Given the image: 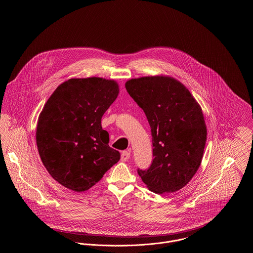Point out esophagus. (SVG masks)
I'll list each match as a JSON object with an SVG mask.
<instances>
[{"label":"esophagus","instance_id":"esophagus-1","mask_svg":"<svg viewBox=\"0 0 253 253\" xmlns=\"http://www.w3.org/2000/svg\"><path fill=\"white\" fill-rule=\"evenodd\" d=\"M130 157V153L128 151H123L121 153V161H127Z\"/></svg>","mask_w":253,"mask_h":253}]
</instances>
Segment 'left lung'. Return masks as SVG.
I'll use <instances>...</instances> for the list:
<instances>
[{"instance_id":"8db88e82","label":"left lung","mask_w":253,"mask_h":253,"mask_svg":"<svg viewBox=\"0 0 253 253\" xmlns=\"http://www.w3.org/2000/svg\"><path fill=\"white\" fill-rule=\"evenodd\" d=\"M126 90L143 110L152 132L153 161L137 173L154 193H174L201 164L207 140L202 110L190 91L169 77L132 79Z\"/></svg>"}]
</instances>
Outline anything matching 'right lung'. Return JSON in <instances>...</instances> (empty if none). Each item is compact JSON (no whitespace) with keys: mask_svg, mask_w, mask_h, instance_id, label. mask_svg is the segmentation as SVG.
<instances>
[{"mask_svg":"<svg viewBox=\"0 0 253 253\" xmlns=\"http://www.w3.org/2000/svg\"><path fill=\"white\" fill-rule=\"evenodd\" d=\"M119 95V85L101 78L71 79L49 97L37 126L38 150L51 176L84 192L121 158L109 146L101 118Z\"/></svg>","mask_w":253,"mask_h":253,"instance_id":"add662e5","label":"right lung"}]
</instances>
